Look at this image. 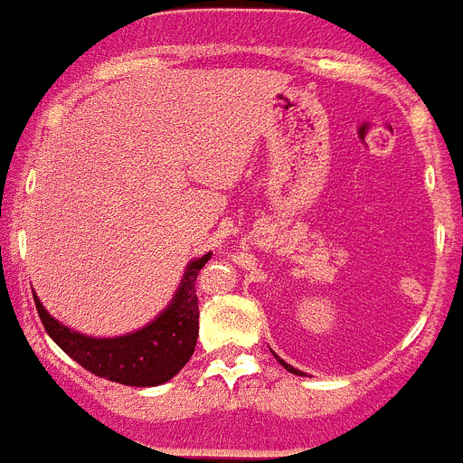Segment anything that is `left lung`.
Listing matches in <instances>:
<instances>
[{"label": "left lung", "mask_w": 463, "mask_h": 463, "mask_svg": "<svg viewBox=\"0 0 463 463\" xmlns=\"http://www.w3.org/2000/svg\"><path fill=\"white\" fill-rule=\"evenodd\" d=\"M273 356H276L278 362H280V366H285V368H288V371H290V373H295V375H304V373H302V371H297V368H295V366H290V364H285V362H283V359H280V356H278V354H273Z\"/></svg>", "instance_id": "1"}]
</instances>
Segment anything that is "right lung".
<instances>
[{
	"label": "right lung",
	"mask_w": 463,
	"mask_h": 463,
	"mask_svg": "<svg viewBox=\"0 0 463 463\" xmlns=\"http://www.w3.org/2000/svg\"><path fill=\"white\" fill-rule=\"evenodd\" d=\"M212 259V254L190 261L180 288L173 295L171 304L161 311L145 328L121 337H90L75 333L69 326L49 317L43 302L35 295L37 314L43 318L49 337L90 373L107 381L154 388L171 381L180 368L190 362L199 335V307L197 283L199 269Z\"/></svg>",
	"instance_id": "obj_1"
}]
</instances>
